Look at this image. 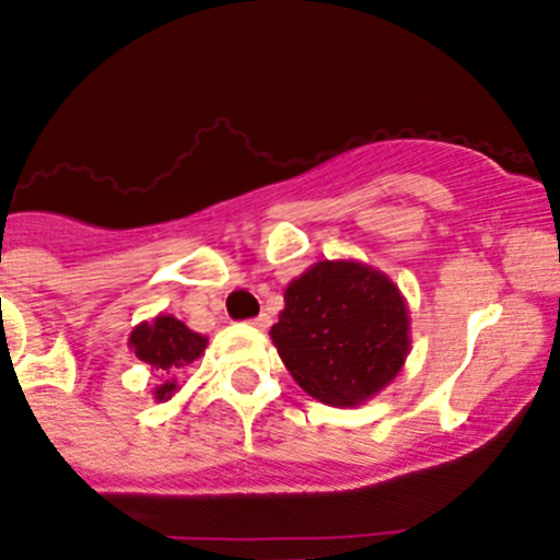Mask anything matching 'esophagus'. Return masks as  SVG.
<instances>
[{
    "mask_svg": "<svg viewBox=\"0 0 560 560\" xmlns=\"http://www.w3.org/2000/svg\"><path fill=\"white\" fill-rule=\"evenodd\" d=\"M250 324H253V326H258V329H267V326L272 324V318H269L267 313H261V315H256V318H253Z\"/></svg>",
    "mask_w": 560,
    "mask_h": 560,
    "instance_id": "1",
    "label": "esophagus"
}]
</instances>
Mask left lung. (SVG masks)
<instances>
[{
    "mask_svg": "<svg viewBox=\"0 0 560 560\" xmlns=\"http://www.w3.org/2000/svg\"><path fill=\"white\" fill-rule=\"evenodd\" d=\"M269 335L310 397L353 408L402 370L411 320L400 288L384 272L359 261H318L288 282Z\"/></svg>",
    "mask_w": 560,
    "mask_h": 560,
    "instance_id": "obj_1",
    "label": "left lung"
}]
</instances>
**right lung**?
Instances as JSON below:
<instances>
[{
  "mask_svg": "<svg viewBox=\"0 0 560 560\" xmlns=\"http://www.w3.org/2000/svg\"><path fill=\"white\" fill-rule=\"evenodd\" d=\"M207 337L187 329L174 315H158L152 320H143L130 331V348L143 364L165 373H179L182 368L196 362L207 348ZM176 392V378L165 381L154 389V400H168Z\"/></svg>",
  "mask_w": 560,
  "mask_h": 560,
  "instance_id": "right-lung-1",
  "label": "right lung"
}]
</instances>
